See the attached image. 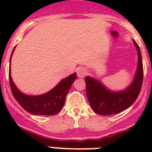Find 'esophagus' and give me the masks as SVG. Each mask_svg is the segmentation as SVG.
<instances>
[{"instance_id":"34e87169","label":"esophagus","mask_w":152,"mask_h":152,"mask_svg":"<svg viewBox=\"0 0 152 152\" xmlns=\"http://www.w3.org/2000/svg\"><path fill=\"white\" fill-rule=\"evenodd\" d=\"M76 72H77V76H78V77L83 78V77L87 74V70H86V68H85V67H79V68L77 69V71H76Z\"/></svg>"}]
</instances>
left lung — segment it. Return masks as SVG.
Wrapping results in <instances>:
<instances>
[{
    "label": "left lung",
    "mask_w": 152,
    "mask_h": 152,
    "mask_svg": "<svg viewBox=\"0 0 152 152\" xmlns=\"http://www.w3.org/2000/svg\"><path fill=\"white\" fill-rule=\"evenodd\" d=\"M134 44L137 51V68L134 79L129 86L122 91L114 92L106 88L98 80L86 76V95L89 104L97 114L114 115L129 108L137 99L142 85L143 66L140 49L136 41Z\"/></svg>",
    "instance_id": "1"
}]
</instances>
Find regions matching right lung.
<instances>
[{"mask_svg": "<svg viewBox=\"0 0 152 152\" xmlns=\"http://www.w3.org/2000/svg\"><path fill=\"white\" fill-rule=\"evenodd\" d=\"M15 49L13 50L11 57ZM9 78L12 94L23 108L32 115H53L58 113L63 109L66 94L72 83L76 79V73H73L72 75L62 80L53 89H51L46 94L37 96L27 95L18 90L12 80V77L10 76V67L9 71Z\"/></svg>", "mask_w": 152, "mask_h": 152, "instance_id": "obj_1", "label": "right lung"}]
</instances>
